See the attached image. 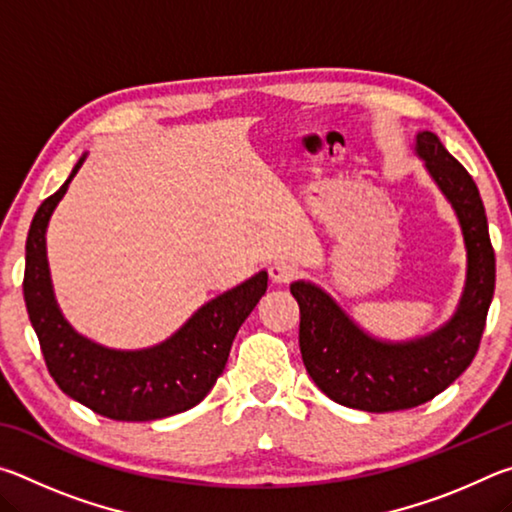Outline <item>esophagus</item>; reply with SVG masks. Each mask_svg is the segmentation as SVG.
<instances>
[{"label": "esophagus", "mask_w": 512, "mask_h": 512, "mask_svg": "<svg viewBox=\"0 0 512 512\" xmlns=\"http://www.w3.org/2000/svg\"><path fill=\"white\" fill-rule=\"evenodd\" d=\"M268 275L275 284H289L298 275V268L289 262H273L268 268Z\"/></svg>", "instance_id": "34e87169"}]
</instances>
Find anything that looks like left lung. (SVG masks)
Masks as SVG:
<instances>
[{
	"label": "left lung",
	"mask_w": 512,
	"mask_h": 512,
	"mask_svg": "<svg viewBox=\"0 0 512 512\" xmlns=\"http://www.w3.org/2000/svg\"><path fill=\"white\" fill-rule=\"evenodd\" d=\"M413 151L461 225L465 284L452 318L429 334L388 341L370 334L314 282L296 280L300 352L309 377L329 400L368 413L413 409L443 393L479 350L492 296L495 250L479 187L436 133L420 131Z\"/></svg>",
	"instance_id": "obj_1"
}]
</instances>
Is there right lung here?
I'll return each mask as SVG.
<instances>
[{"label": "right lung", "mask_w": 512, "mask_h": 512, "mask_svg": "<svg viewBox=\"0 0 512 512\" xmlns=\"http://www.w3.org/2000/svg\"><path fill=\"white\" fill-rule=\"evenodd\" d=\"M88 153L33 216L27 237L24 302L47 368L60 391L110 420L149 422L192 409L212 391L239 327L266 293L268 273L205 302L169 339L142 350L106 348L76 332L58 307L47 259V225Z\"/></svg>", "instance_id": "add662e5"}]
</instances>
